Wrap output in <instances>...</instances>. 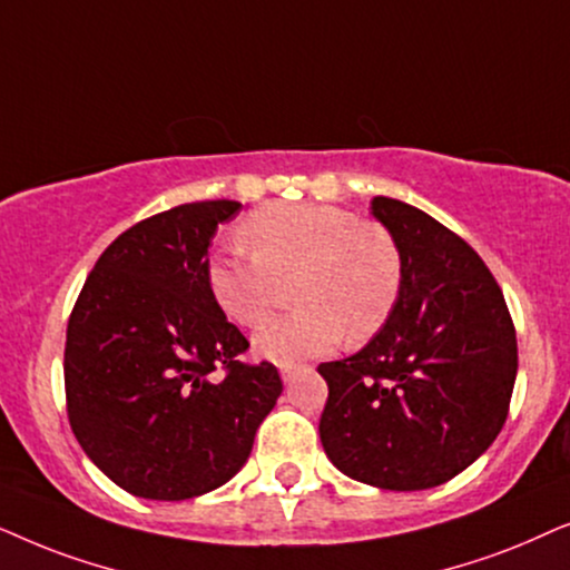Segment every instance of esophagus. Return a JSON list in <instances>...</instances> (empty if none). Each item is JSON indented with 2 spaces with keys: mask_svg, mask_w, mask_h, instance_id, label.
<instances>
[{
  "mask_svg": "<svg viewBox=\"0 0 570 570\" xmlns=\"http://www.w3.org/2000/svg\"><path fill=\"white\" fill-rule=\"evenodd\" d=\"M297 373H299V364H281V377H284V383H292Z\"/></svg>",
  "mask_w": 570,
  "mask_h": 570,
  "instance_id": "34e87169",
  "label": "esophagus"
}]
</instances>
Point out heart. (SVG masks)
Listing matches in <instances>:
<instances>
[{
	"mask_svg": "<svg viewBox=\"0 0 570 570\" xmlns=\"http://www.w3.org/2000/svg\"><path fill=\"white\" fill-rule=\"evenodd\" d=\"M249 253H216L206 278L222 313L257 328L294 284L297 313L255 336V352L276 364L331 354L341 341L360 344L383 331L404 292V249L381 222L325 203H278L242 224Z\"/></svg>",
	"mask_w": 570,
	"mask_h": 570,
	"instance_id": "heart-1",
	"label": "heart"
}]
</instances>
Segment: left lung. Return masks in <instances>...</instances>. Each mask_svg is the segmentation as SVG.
Returning <instances> with one entry per match:
<instances>
[{
    "label": "left lung",
    "instance_id": "left-lung-1",
    "mask_svg": "<svg viewBox=\"0 0 570 570\" xmlns=\"http://www.w3.org/2000/svg\"><path fill=\"white\" fill-rule=\"evenodd\" d=\"M373 216L404 249L396 313L360 352L323 362L321 443L381 490H428L474 464L503 430L519 370L498 281L459 234L393 197Z\"/></svg>",
    "mask_w": 570,
    "mask_h": 570
}]
</instances>
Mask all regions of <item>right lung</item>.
Listing matches in <instances>:
<instances>
[{
	"instance_id": "right-lung-1",
	"label": "right lung",
	"mask_w": 570,
	"mask_h": 570,
	"mask_svg": "<svg viewBox=\"0 0 570 570\" xmlns=\"http://www.w3.org/2000/svg\"><path fill=\"white\" fill-rule=\"evenodd\" d=\"M239 208L185 203L121 232L67 323L70 428L138 498L187 500L229 482L284 391L271 362H239L249 341L208 289L210 239Z\"/></svg>"
}]
</instances>
